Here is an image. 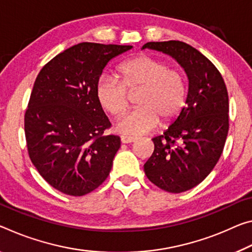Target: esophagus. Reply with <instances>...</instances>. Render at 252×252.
I'll list each match as a JSON object with an SVG mask.
<instances>
[{
	"label": "esophagus",
	"mask_w": 252,
	"mask_h": 252,
	"mask_svg": "<svg viewBox=\"0 0 252 252\" xmlns=\"http://www.w3.org/2000/svg\"><path fill=\"white\" fill-rule=\"evenodd\" d=\"M137 140V137H130V135H122L121 141L123 143H131Z\"/></svg>",
	"instance_id": "obj_1"
}]
</instances>
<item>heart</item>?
Wrapping results in <instances>:
<instances>
[{"label":"heart","instance_id":"b5f03b06","mask_svg":"<svg viewBox=\"0 0 252 252\" xmlns=\"http://www.w3.org/2000/svg\"><path fill=\"white\" fill-rule=\"evenodd\" d=\"M121 81L102 75L95 93L102 109L119 118L129 105V92L140 91L139 107L126 114L117 125L121 133H147L162 123L176 120L187 101V84L183 73L168 63L149 55H138L122 62L118 67Z\"/></svg>","mask_w":252,"mask_h":252}]
</instances>
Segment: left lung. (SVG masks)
Returning a JSON list of instances; mask_svg holds the SVG:
<instances>
[{"label":"left lung","mask_w":252,"mask_h":252,"mask_svg":"<svg viewBox=\"0 0 252 252\" xmlns=\"http://www.w3.org/2000/svg\"><path fill=\"white\" fill-rule=\"evenodd\" d=\"M142 48L170 55L189 81L187 105L168 130L153 138L155 150L143 166L159 189L182 193L204 181L221 157L229 131V95L217 67L189 43L169 40Z\"/></svg>","instance_id":"left-lung-1"}]
</instances>
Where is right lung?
I'll return each instance as SVG.
<instances>
[{"mask_svg": "<svg viewBox=\"0 0 252 252\" xmlns=\"http://www.w3.org/2000/svg\"><path fill=\"white\" fill-rule=\"evenodd\" d=\"M132 46L82 42L48 62L35 78L25 113L28 154L43 179L63 194L83 196L110 175L121 146L96 98L109 61Z\"/></svg>", "mask_w": 252, "mask_h": 252, "instance_id": "add662e5", "label": "right lung"}]
</instances>
